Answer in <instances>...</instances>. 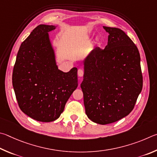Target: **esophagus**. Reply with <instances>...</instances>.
<instances>
[{
  "label": "esophagus",
  "instance_id": "34e87169",
  "mask_svg": "<svg viewBox=\"0 0 157 157\" xmlns=\"http://www.w3.org/2000/svg\"><path fill=\"white\" fill-rule=\"evenodd\" d=\"M84 74V71L83 70H81V69H78V76H83Z\"/></svg>",
  "mask_w": 157,
  "mask_h": 157
}]
</instances>
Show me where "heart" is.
I'll use <instances>...</instances> for the list:
<instances>
[{
    "instance_id": "b5f03b06",
    "label": "heart",
    "mask_w": 157,
    "mask_h": 157,
    "mask_svg": "<svg viewBox=\"0 0 157 157\" xmlns=\"http://www.w3.org/2000/svg\"><path fill=\"white\" fill-rule=\"evenodd\" d=\"M97 43H98V44H100V43H99V42H98H98H97Z\"/></svg>"
}]
</instances>
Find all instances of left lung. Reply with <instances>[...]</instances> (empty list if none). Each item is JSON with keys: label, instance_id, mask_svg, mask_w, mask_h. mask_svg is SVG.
Segmentation results:
<instances>
[{"label": "left lung", "instance_id": "8db88e82", "mask_svg": "<svg viewBox=\"0 0 157 157\" xmlns=\"http://www.w3.org/2000/svg\"><path fill=\"white\" fill-rule=\"evenodd\" d=\"M103 28L109 33L108 45L96 48L85 60L81 84L87 117L101 125L130 114L143 87L137 47L121 29Z\"/></svg>", "mask_w": 157, "mask_h": 157}]
</instances>
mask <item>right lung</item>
<instances>
[{"label": "right lung", "mask_w": 157, "mask_h": 157, "mask_svg": "<svg viewBox=\"0 0 157 157\" xmlns=\"http://www.w3.org/2000/svg\"><path fill=\"white\" fill-rule=\"evenodd\" d=\"M55 26L39 25L21 43L12 84L21 111L41 122L57 119L78 86L77 68L58 69L48 32Z\"/></svg>", "instance_id": "add662e5"}]
</instances>
